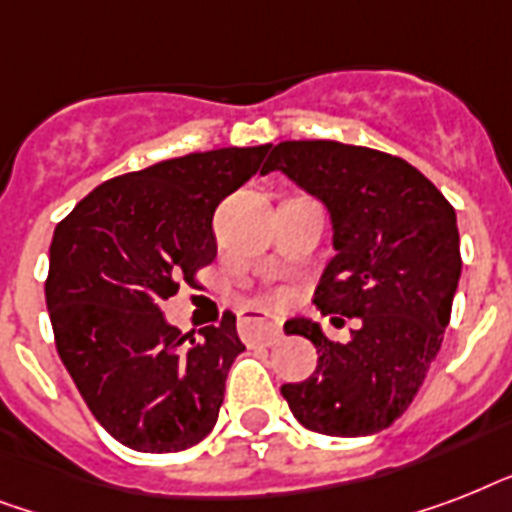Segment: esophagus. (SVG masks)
Returning a JSON list of instances; mask_svg holds the SVG:
<instances>
[{"mask_svg":"<svg viewBox=\"0 0 512 512\" xmlns=\"http://www.w3.org/2000/svg\"><path fill=\"white\" fill-rule=\"evenodd\" d=\"M241 337L247 342H265L271 345L281 337V321L273 319L271 313L263 308H247L239 313Z\"/></svg>","mask_w":512,"mask_h":512,"instance_id":"1","label":"esophagus"}]
</instances>
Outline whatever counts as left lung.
<instances>
[{
  "mask_svg": "<svg viewBox=\"0 0 512 512\" xmlns=\"http://www.w3.org/2000/svg\"><path fill=\"white\" fill-rule=\"evenodd\" d=\"M273 170L332 217L337 255L313 303L356 319L348 342H332L311 319L284 324L316 345L319 364L308 380L281 385V396L324 436L380 433L414 401L449 327L462 271L454 207L404 159L337 140H284L268 156Z\"/></svg>",
  "mask_w": 512,
  "mask_h": 512,
  "instance_id": "8db88e82",
  "label": "left lung"
}]
</instances>
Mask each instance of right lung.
<instances>
[{"mask_svg": "<svg viewBox=\"0 0 512 512\" xmlns=\"http://www.w3.org/2000/svg\"><path fill=\"white\" fill-rule=\"evenodd\" d=\"M268 148H217L106 180L52 233L44 297L58 356L95 420L135 452H183L215 428L244 350L236 316L185 335L162 303L215 260L217 204Z\"/></svg>", "mask_w": 512, "mask_h": 512, "instance_id": "add662e5", "label": "right lung"}]
</instances>
